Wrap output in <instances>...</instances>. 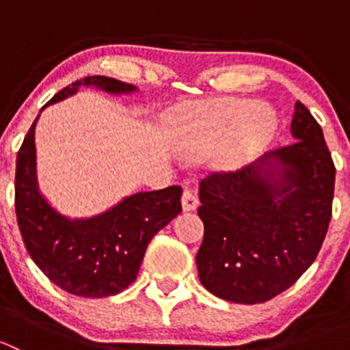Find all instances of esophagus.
Segmentation results:
<instances>
[{
    "label": "esophagus",
    "mask_w": 350,
    "mask_h": 350,
    "mask_svg": "<svg viewBox=\"0 0 350 350\" xmlns=\"http://www.w3.org/2000/svg\"><path fill=\"white\" fill-rule=\"evenodd\" d=\"M181 204H183V210H185V211H193V210H196L198 204H200V201H198L195 191H191V189L186 188L185 191H183Z\"/></svg>",
    "instance_id": "1"
}]
</instances>
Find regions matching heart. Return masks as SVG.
<instances>
[{
	"instance_id": "b5f03b06",
	"label": "heart",
	"mask_w": 350,
	"mask_h": 350,
	"mask_svg": "<svg viewBox=\"0 0 350 350\" xmlns=\"http://www.w3.org/2000/svg\"><path fill=\"white\" fill-rule=\"evenodd\" d=\"M274 129L276 116L267 105L220 100L181 113L176 120L174 140L186 154H208L218 146L217 167L237 172L267 146Z\"/></svg>"
}]
</instances>
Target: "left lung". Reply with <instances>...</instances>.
<instances>
[{"label":"left lung","instance_id":"left-lung-1","mask_svg":"<svg viewBox=\"0 0 350 350\" xmlns=\"http://www.w3.org/2000/svg\"><path fill=\"white\" fill-rule=\"evenodd\" d=\"M289 130L291 146L200 183L204 237L198 276L218 298L267 301L295 284L319 256L332 217L335 167L322 126L299 101Z\"/></svg>","mask_w":350,"mask_h":350}]
</instances>
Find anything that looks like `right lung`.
Segmentation results:
<instances>
[{
    "instance_id": "obj_1",
    "label": "right lung",
    "mask_w": 350,
    "mask_h": 350,
    "mask_svg": "<svg viewBox=\"0 0 350 350\" xmlns=\"http://www.w3.org/2000/svg\"><path fill=\"white\" fill-rule=\"evenodd\" d=\"M81 88L109 94H132L133 84L107 76H88L59 91L47 105L59 103ZM40 109V111H42ZM16 155L15 210L22 239L33 262L54 284L84 298L118 295L137 280L152 237L181 213V186L122 198L93 217L70 218L42 195L37 179L35 125Z\"/></svg>"
}]
</instances>
